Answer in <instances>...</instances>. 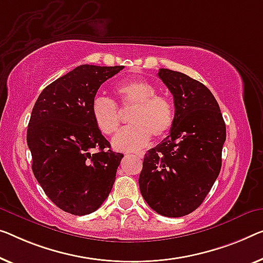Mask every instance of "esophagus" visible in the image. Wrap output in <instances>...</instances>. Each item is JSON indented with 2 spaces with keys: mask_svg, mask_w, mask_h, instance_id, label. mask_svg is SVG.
Returning <instances> with one entry per match:
<instances>
[{
  "mask_svg": "<svg viewBox=\"0 0 263 263\" xmlns=\"http://www.w3.org/2000/svg\"><path fill=\"white\" fill-rule=\"evenodd\" d=\"M136 156H137V157H139V158H143L144 154H142V152H139V154H136Z\"/></svg>",
  "mask_w": 263,
  "mask_h": 263,
  "instance_id": "1",
  "label": "esophagus"
}]
</instances>
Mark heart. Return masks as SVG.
Segmentation results:
<instances>
[{"mask_svg": "<svg viewBox=\"0 0 263 263\" xmlns=\"http://www.w3.org/2000/svg\"><path fill=\"white\" fill-rule=\"evenodd\" d=\"M113 92L119 106H133L128 116L131 125L123 128L112 140L116 150L138 151L146 146L151 136L159 139L171 130L175 121L174 105L169 98L156 94V86L150 81L140 78L123 81L115 86ZM91 115L97 128L105 136H112L119 128L118 108L108 98H94Z\"/></svg>", "mask_w": 263, "mask_h": 263, "instance_id": "1", "label": "heart"}]
</instances>
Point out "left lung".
<instances>
[{"instance_id":"left-lung-1","label":"left lung","mask_w":263,"mask_h":263,"mask_svg":"<svg viewBox=\"0 0 263 263\" xmlns=\"http://www.w3.org/2000/svg\"><path fill=\"white\" fill-rule=\"evenodd\" d=\"M158 77L174 96L175 121L170 135L145 155L139 189L156 213L182 217L202 204L218 177L226 124L202 82L166 68Z\"/></svg>"}]
</instances>
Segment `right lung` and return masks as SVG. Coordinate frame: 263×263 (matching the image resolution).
Masks as SVG:
<instances>
[{
    "mask_svg": "<svg viewBox=\"0 0 263 263\" xmlns=\"http://www.w3.org/2000/svg\"><path fill=\"white\" fill-rule=\"evenodd\" d=\"M123 68L78 66L47 86L31 111V169L48 198L66 213L91 214L112 190L124 155L113 152L97 128L91 105L101 84Z\"/></svg>",
    "mask_w": 263,
    "mask_h": 263,
    "instance_id": "add662e5",
    "label": "right lung"
}]
</instances>
